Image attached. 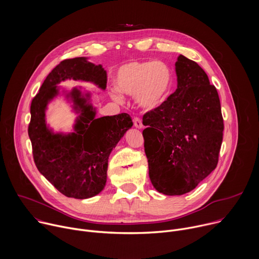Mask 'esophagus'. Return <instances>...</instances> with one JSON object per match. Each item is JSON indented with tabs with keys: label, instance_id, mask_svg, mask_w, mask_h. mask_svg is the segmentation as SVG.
<instances>
[{
	"label": "esophagus",
	"instance_id": "obj_1",
	"mask_svg": "<svg viewBox=\"0 0 259 259\" xmlns=\"http://www.w3.org/2000/svg\"><path fill=\"white\" fill-rule=\"evenodd\" d=\"M133 124H134V127H136L137 129H141L142 128V122L139 118H134L133 119Z\"/></svg>",
	"mask_w": 259,
	"mask_h": 259
}]
</instances>
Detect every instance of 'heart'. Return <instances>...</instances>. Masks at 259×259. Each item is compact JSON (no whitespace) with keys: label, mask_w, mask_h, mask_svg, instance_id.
I'll return each mask as SVG.
<instances>
[{"label":"heart","mask_w":259,"mask_h":259,"mask_svg":"<svg viewBox=\"0 0 259 259\" xmlns=\"http://www.w3.org/2000/svg\"><path fill=\"white\" fill-rule=\"evenodd\" d=\"M173 71L164 61L131 60L122 64L115 73V86L109 92L117 101L121 93L134 95L135 102L144 110L160 107L173 86Z\"/></svg>","instance_id":"1"}]
</instances>
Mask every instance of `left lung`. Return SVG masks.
<instances>
[{
  "label": "left lung",
  "mask_w": 259,
  "mask_h": 259,
  "mask_svg": "<svg viewBox=\"0 0 259 259\" xmlns=\"http://www.w3.org/2000/svg\"><path fill=\"white\" fill-rule=\"evenodd\" d=\"M177 89L143 116L144 151L154 188L167 196L193 191L217 166L224 119L204 69L179 55Z\"/></svg>",
  "instance_id": "obj_1"
}]
</instances>
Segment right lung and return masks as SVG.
Listing matches in <instances>:
<instances>
[{
	"instance_id": "add662e5",
	"label": "right lung",
	"mask_w": 259,
	"mask_h": 259,
	"mask_svg": "<svg viewBox=\"0 0 259 259\" xmlns=\"http://www.w3.org/2000/svg\"><path fill=\"white\" fill-rule=\"evenodd\" d=\"M67 80L91 83L102 91L107 81L102 65L88 57L61 61L31 101L28 136L40 173L64 196L83 200L103 191L108 157L133 122L125 113L97 119L92 92L82 86L70 90L58 86ZM58 97H63L77 115L70 133L55 132L47 123L48 106Z\"/></svg>"
}]
</instances>
